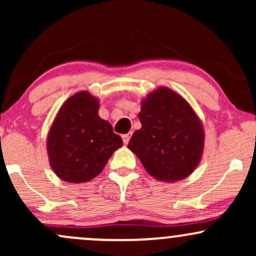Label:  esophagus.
<instances>
[{"mask_svg": "<svg viewBox=\"0 0 256 256\" xmlns=\"http://www.w3.org/2000/svg\"><path fill=\"white\" fill-rule=\"evenodd\" d=\"M122 140H124L125 144H128V140H130V134H122Z\"/></svg>", "mask_w": 256, "mask_h": 256, "instance_id": "1", "label": "esophagus"}]
</instances>
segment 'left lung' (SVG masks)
<instances>
[{
    "label": "left lung",
    "mask_w": 256,
    "mask_h": 256,
    "mask_svg": "<svg viewBox=\"0 0 256 256\" xmlns=\"http://www.w3.org/2000/svg\"><path fill=\"white\" fill-rule=\"evenodd\" d=\"M138 118L142 128L134 132L128 148L152 177L173 183L195 171L204 152V131L186 100L160 86L140 102Z\"/></svg>",
    "instance_id": "obj_1"
}]
</instances>
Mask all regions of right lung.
Segmentation results:
<instances>
[{"mask_svg": "<svg viewBox=\"0 0 256 256\" xmlns=\"http://www.w3.org/2000/svg\"><path fill=\"white\" fill-rule=\"evenodd\" d=\"M98 98L79 91L64 101L52 122L46 152L52 171L64 182L91 180L122 146V137L98 116Z\"/></svg>", "mask_w": 256, "mask_h": 256, "instance_id": "add662e5", "label": "right lung"}]
</instances>
